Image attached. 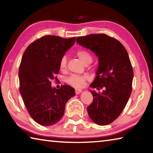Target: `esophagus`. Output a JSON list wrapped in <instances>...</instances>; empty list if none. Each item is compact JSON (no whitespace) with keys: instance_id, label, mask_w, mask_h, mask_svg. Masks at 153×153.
<instances>
[{"instance_id":"esophagus-1","label":"esophagus","mask_w":153,"mask_h":153,"mask_svg":"<svg viewBox=\"0 0 153 153\" xmlns=\"http://www.w3.org/2000/svg\"><path fill=\"white\" fill-rule=\"evenodd\" d=\"M82 92V90L79 88H76V90H75V92H76V94H79V93H81Z\"/></svg>"}]
</instances>
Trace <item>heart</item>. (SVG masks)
<instances>
[{
  "label": "heart",
  "instance_id": "obj_1",
  "mask_svg": "<svg viewBox=\"0 0 153 153\" xmlns=\"http://www.w3.org/2000/svg\"><path fill=\"white\" fill-rule=\"evenodd\" d=\"M76 55L79 59L84 64H87L91 63L92 56L87 51L84 49H79L76 52ZM59 67L61 70H65L67 67V58L65 56H63L61 59L60 63H59ZM88 79V76L86 75L84 76H79V75H71L67 79V82L71 86L80 88L84 86L85 82Z\"/></svg>",
  "mask_w": 153,
  "mask_h": 153
}]
</instances>
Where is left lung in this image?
Returning a JSON list of instances; mask_svg holds the SVG:
<instances>
[{
  "label": "left lung",
  "instance_id": "left-lung-1",
  "mask_svg": "<svg viewBox=\"0 0 153 153\" xmlns=\"http://www.w3.org/2000/svg\"><path fill=\"white\" fill-rule=\"evenodd\" d=\"M76 42L98 58L97 76L90 86L103 90H90L93 101L87 111L95 123L108 125L120 115L132 90L134 72L128 53L120 42L105 33L77 37Z\"/></svg>",
  "mask_w": 153,
  "mask_h": 153
}]
</instances>
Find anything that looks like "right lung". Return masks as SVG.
I'll return each instance as SVG.
<instances>
[{
    "mask_svg": "<svg viewBox=\"0 0 153 153\" xmlns=\"http://www.w3.org/2000/svg\"><path fill=\"white\" fill-rule=\"evenodd\" d=\"M76 41V38H63L45 36L28 46L22 56L19 69V92L28 113L41 126L55 124L63 117L67 102L76 95L67 85L60 89L51 86L56 79L59 63Z\"/></svg>",
    "mask_w": 153,
    "mask_h": 153,
    "instance_id": "1",
    "label": "right lung"
}]
</instances>
